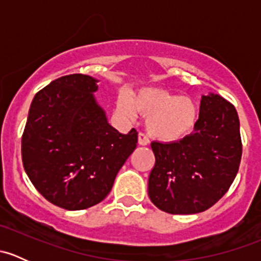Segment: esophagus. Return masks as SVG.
I'll list each match as a JSON object with an SVG mask.
<instances>
[{"label": "esophagus", "instance_id": "esophagus-1", "mask_svg": "<svg viewBox=\"0 0 261 261\" xmlns=\"http://www.w3.org/2000/svg\"><path fill=\"white\" fill-rule=\"evenodd\" d=\"M138 143H139V145L146 146L147 144L150 143V141H149V139H147V136L145 135V134H144V133H139V135H138Z\"/></svg>", "mask_w": 261, "mask_h": 261}]
</instances>
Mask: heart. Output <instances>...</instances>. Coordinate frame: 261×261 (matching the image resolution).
I'll use <instances>...</instances> for the list:
<instances>
[{
    "instance_id": "1",
    "label": "heart",
    "mask_w": 261,
    "mask_h": 261,
    "mask_svg": "<svg viewBox=\"0 0 261 261\" xmlns=\"http://www.w3.org/2000/svg\"><path fill=\"white\" fill-rule=\"evenodd\" d=\"M116 111L128 121L134 120L138 112L145 116L149 135L164 143H177L191 135L199 114L193 98L162 88H144L131 97L121 92Z\"/></svg>"
}]
</instances>
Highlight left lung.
Listing matches in <instances>:
<instances>
[{
  "label": "left lung",
  "mask_w": 261,
  "mask_h": 261,
  "mask_svg": "<svg viewBox=\"0 0 261 261\" xmlns=\"http://www.w3.org/2000/svg\"><path fill=\"white\" fill-rule=\"evenodd\" d=\"M155 165L147 193L172 215H193L212 207L238 174L243 154L236 109L215 93L202 96L194 133L177 143H151Z\"/></svg>",
  "instance_id": "1"
}]
</instances>
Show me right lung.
<instances>
[{
  "instance_id": "right-lung-1",
  "label": "right lung",
  "mask_w": 261,
  "mask_h": 261,
  "mask_svg": "<svg viewBox=\"0 0 261 261\" xmlns=\"http://www.w3.org/2000/svg\"><path fill=\"white\" fill-rule=\"evenodd\" d=\"M97 80L69 74L53 81L31 102L21 141L22 164L39 193L68 211L99 203L136 149L135 128L126 135L97 103Z\"/></svg>"
}]
</instances>
